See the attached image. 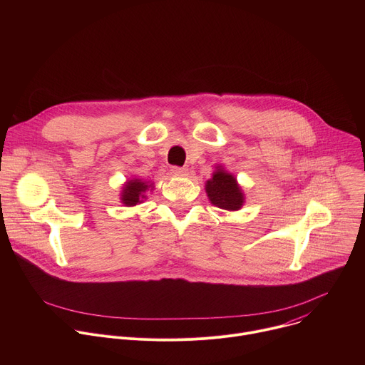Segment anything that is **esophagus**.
Returning a JSON list of instances; mask_svg holds the SVG:
<instances>
[{"instance_id": "34e87169", "label": "esophagus", "mask_w": 365, "mask_h": 365, "mask_svg": "<svg viewBox=\"0 0 365 365\" xmlns=\"http://www.w3.org/2000/svg\"><path fill=\"white\" fill-rule=\"evenodd\" d=\"M170 170H172V173H173V175H176V176H185V175H187V169H185V168L173 166Z\"/></svg>"}]
</instances>
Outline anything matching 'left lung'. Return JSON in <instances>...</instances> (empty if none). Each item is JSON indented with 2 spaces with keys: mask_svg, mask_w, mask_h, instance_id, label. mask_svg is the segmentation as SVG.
I'll list each match as a JSON object with an SVG mask.
<instances>
[{
  "mask_svg": "<svg viewBox=\"0 0 365 365\" xmlns=\"http://www.w3.org/2000/svg\"><path fill=\"white\" fill-rule=\"evenodd\" d=\"M206 193L215 206L227 211L240 210L244 202V196L235 178L221 169L214 173L212 179L206 182Z\"/></svg>",
  "mask_w": 365,
  "mask_h": 365,
  "instance_id": "8db88e82",
  "label": "left lung"
}]
</instances>
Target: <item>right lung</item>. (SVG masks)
<instances>
[{"label": "right lung", "instance_id": "obj_1", "mask_svg": "<svg viewBox=\"0 0 365 365\" xmlns=\"http://www.w3.org/2000/svg\"><path fill=\"white\" fill-rule=\"evenodd\" d=\"M148 187H151V185H145L144 182L135 179V180H130L125 187L124 192L121 195V200L124 205L127 206H134L138 202H141V199L145 197V190H148Z\"/></svg>", "mask_w": 365, "mask_h": 365}]
</instances>
